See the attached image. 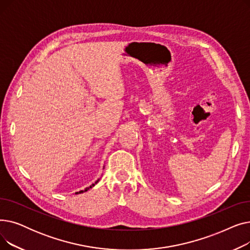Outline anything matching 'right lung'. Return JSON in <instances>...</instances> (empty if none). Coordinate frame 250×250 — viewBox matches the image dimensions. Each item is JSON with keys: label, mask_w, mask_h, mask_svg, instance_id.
<instances>
[{"label": "right lung", "mask_w": 250, "mask_h": 250, "mask_svg": "<svg viewBox=\"0 0 250 250\" xmlns=\"http://www.w3.org/2000/svg\"><path fill=\"white\" fill-rule=\"evenodd\" d=\"M103 169H104V166H103ZM98 181H99V179H97V180H96V181H95V182H94V183H92V185H91V186H90V187H88V188H85V189H84V190H80V191H78V192H76V194H78V193H81V192H84V191H87V190H88V189H90V188H93V187H94V186H95V185H96V183H97V182H98Z\"/></svg>", "instance_id": "right-lung-1"}]
</instances>
